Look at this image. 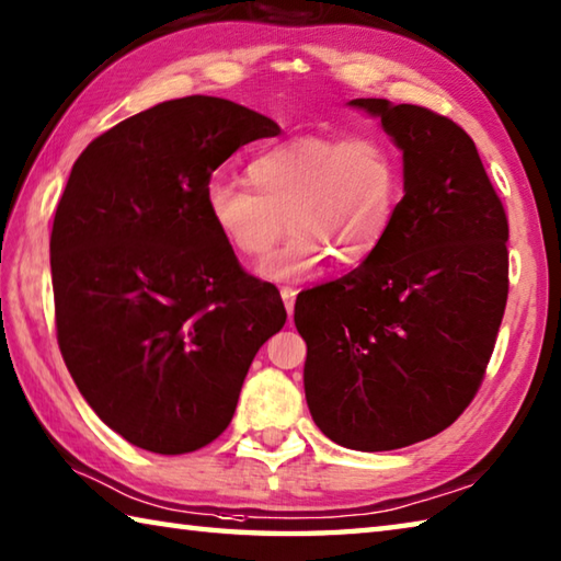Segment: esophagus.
I'll use <instances>...</instances> for the list:
<instances>
[{
	"instance_id": "obj_1",
	"label": "esophagus",
	"mask_w": 561,
	"mask_h": 561,
	"mask_svg": "<svg viewBox=\"0 0 561 561\" xmlns=\"http://www.w3.org/2000/svg\"><path fill=\"white\" fill-rule=\"evenodd\" d=\"M279 294H282V299H284V309H287V313L291 316L294 313V301H297V289H294V287H282Z\"/></svg>"
}]
</instances>
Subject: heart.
Instances as JSON below:
<instances>
[{"label":"heart","mask_w":561,"mask_h":561,"mask_svg":"<svg viewBox=\"0 0 561 561\" xmlns=\"http://www.w3.org/2000/svg\"><path fill=\"white\" fill-rule=\"evenodd\" d=\"M252 186L216 176L203 188L208 218L240 257L260 260L272 282L311 277L333 257L343 267L370 260L390 232L404 179L397 151L370 131L301 135L262 151L248 167Z\"/></svg>","instance_id":"heart-1"}]
</instances>
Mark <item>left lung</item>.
Segmentation results:
<instances>
[{"instance_id": "obj_1", "label": "left lung", "mask_w": 561, "mask_h": 561, "mask_svg": "<svg viewBox=\"0 0 561 561\" xmlns=\"http://www.w3.org/2000/svg\"><path fill=\"white\" fill-rule=\"evenodd\" d=\"M404 157V196L378 252L301 291L304 390L331 442L390 451L463 414L507 301V216L473 139L420 105L360 98Z\"/></svg>"}]
</instances>
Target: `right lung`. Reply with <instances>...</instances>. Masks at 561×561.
Returning a JSON list of instances; mask_svg holds the SVG:
<instances>
[{
  "label": "right lung",
  "mask_w": 561,
  "mask_h": 561,
  "mask_svg": "<svg viewBox=\"0 0 561 561\" xmlns=\"http://www.w3.org/2000/svg\"><path fill=\"white\" fill-rule=\"evenodd\" d=\"M277 122L222 98L159 103L78 157L50 230L56 339L110 430L154 454L226 432L260 345L287 321L208 218L203 188Z\"/></svg>",
  "instance_id": "obj_1"
}]
</instances>
